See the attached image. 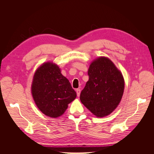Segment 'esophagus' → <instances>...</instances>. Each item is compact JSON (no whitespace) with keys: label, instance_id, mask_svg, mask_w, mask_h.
Listing matches in <instances>:
<instances>
[{"label":"esophagus","instance_id":"1","mask_svg":"<svg viewBox=\"0 0 154 154\" xmlns=\"http://www.w3.org/2000/svg\"><path fill=\"white\" fill-rule=\"evenodd\" d=\"M76 94H77V96L79 97L80 96V92H81V91H80V89H76Z\"/></svg>","mask_w":154,"mask_h":154}]
</instances>
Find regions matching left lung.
<instances>
[{
  "instance_id": "1",
  "label": "left lung",
  "mask_w": 154,
  "mask_h": 154,
  "mask_svg": "<svg viewBox=\"0 0 154 154\" xmlns=\"http://www.w3.org/2000/svg\"><path fill=\"white\" fill-rule=\"evenodd\" d=\"M89 78L80 94V100L97 118L110 114L119 105L125 89L122 72L112 61L99 57L91 63Z\"/></svg>"
}]
</instances>
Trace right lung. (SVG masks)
Returning a JSON list of instances; mask_svg holds the SVG:
<instances>
[{
    "instance_id": "obj_1",
    "label": "right lung",
    "mask_w": 154,
    "mask_h": 154,
    "mask_svg": "<svg viewBox=\"0 0 154 154\" xmlns=\"http://www.w3.org/2000/svg\"><path fill=\"white\" fill-rule=\"evenodd\" d=\"M31 91L38 109L45 116L57 118L62 116L68 105L75 100L76 92L61 69L53 62H46L36 69Z\"/></svg>"
}]
</instances>
